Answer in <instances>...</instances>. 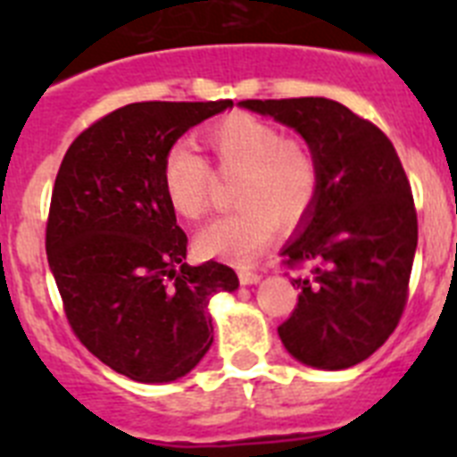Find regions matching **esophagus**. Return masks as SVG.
I'll return each mask as SVG.
<instances>
[{"instance_id":"obj_1","label":"esophagus","mask_w":457,"mask_h":457,"mask_svg":"<svg viewBox=\"0 0 457 457\" xmlns=\"http://www.w3.org/2000/svg\"><path fill=\"white\" fill-rule=\"evenodd\" d=\"M237 277H240L242 286H252V284H258V281H261V272H256V270H249V268H240Z\"/></svg>"}]
</instances>
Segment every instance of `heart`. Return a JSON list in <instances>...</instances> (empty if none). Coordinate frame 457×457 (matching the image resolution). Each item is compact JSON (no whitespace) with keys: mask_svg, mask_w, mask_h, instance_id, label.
Instances as JSON below:
<instances>
[{"mask_svg":"<svg viewBox=\"0 0 457 457\" xmlns=\"http://www.w3.org/2000/svg\"><path fill=\"white\" fill-rule=\"evenodd\" d=\"M201 139L221 176H237L236 210L217 217L199 233V252L228 263H252L272 242L277 224L297 226L320 194V164L300 137L278 125L236 112L205 125ZM162 185L171 208L185 220L208 212L215 171L204 155L179 141L164 155Z\"/></svg>","mask_w":457,"mask_h":457,"instance_id":"1","label":"heart"}]
</instances>
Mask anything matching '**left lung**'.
Returning <instances> with one entry per match:
<instances>
[{
	"label": "left lung",
	"mask_w": 457,
	"mask_h": 457,
	"mask_svg": "<svg viewBox=\"0 0 457 457\" xmlns=\"http://www.w3.org/2000/svg\"><path fill=\"white\" fill-rule=\"evenodd\" d=\"M300 132L320 164V194L284 249L300 297L278 325L295 359L341 370L369 359L391 337L410 295L417 252V208L389 137L327 98L242 100Z\"/></svg>",
	"instance_id": "obj_1"
}]
</instances>
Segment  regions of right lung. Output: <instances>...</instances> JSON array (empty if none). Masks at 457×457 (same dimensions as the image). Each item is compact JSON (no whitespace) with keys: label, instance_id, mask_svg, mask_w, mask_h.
<instances>
[{"label":"right lung","instance_id":"obj_1","mask_svg":"<svg viewBox=\"0 0 457 457\" xmlns=\"http://www.w3.org/2000/svg\"><path fill=\"white\" fill-rule=\"evenodd\" d=\"M233 107L132 103L91 123L63 155L46 228L47 263L68 325L91 354L137 382H171L212 343L208 302L237 274L185 263L187 236L162 185L169 148Z\"/></svg>","mask_w":457,"mask_h":457}]
</instances>
